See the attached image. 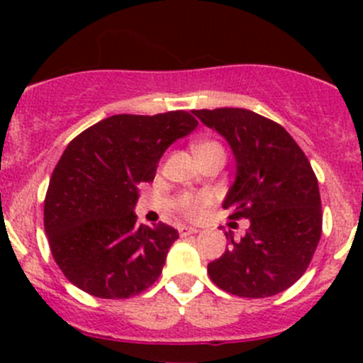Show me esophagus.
<instances>
[{
	"mask_svg": "<svg viewBox=\"0 0 363 363\" xmlns=\"http://www.w3.org/2000/svg\"><path fill=\"white\" fill-rule=\"evenodd\" d=\"M196 232H199V230L191 228V226H179V235H181V237L193 235V233H196Z\"/></svg>",
	"mask_w": 363,
	"mask_h": 363,
	"instance_id": "1",
	"label": "esophagus"
}]
</instances>
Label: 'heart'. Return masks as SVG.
<instances>
[{"instance_id": "b5f03b06", "label": "heart", "mask_w": 363, "mask_h": 363, "mask_svg": "<svg viewBox=\"0 0 363 363\" xmlns=\"http://www.w3.org/2000/svg\"><path fill=\"white\" fill-rule=\"evenodd\" d=\"M212 149H221V145H219L218 142H199V144L193 145L195 155H200V152H205V151H212ZM211 203H212V195L205 191H200V193L186 191L174 199L175 211L181 212L184 218H189V219H195L199 218V216H202L205 208H207Z\"/></svg>"}]
</instances>
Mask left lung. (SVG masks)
<instances>
[{
    "instance_id": "left-lung-1",
    "label": "left lung",
    "mask_w": 363,
    "mask_h": 363,
    "mask_svg": "<svg viewBox=\"0 0 363 363\" xmlns=\"http://www.w3.org/2000/svg\"><path fill=\"white\" fill-rule=\"evenodd\" d=\"M228 140L237 177L223 207L250 219L240 240L207 265L216 286L246 298L288 290L309 267L321 237V199L309 160L281 124L246 108L193 111Z\"/></svg>"
}]
</instances>
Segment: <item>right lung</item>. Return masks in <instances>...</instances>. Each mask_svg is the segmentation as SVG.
<instances>
[{
    "label": "right lung",
    "instance_id": "add662e5",
    "mask_svg": "<svg viewBox=\"0 0 363 363\" xmlns=\"http://www.w3.org/2000/svg\"><path fill=\"white\" fill-rule=\"evenodd\" d=\"M196 126L184 111L117 113L69 142L43 202L50 252L69 283L98 298H130L158 281L179 232L137 225L138 186L155 179L168 145Z\"/></svg>",
    "mask_w": 363,
    "mask_h": 363
}]
</instances>
